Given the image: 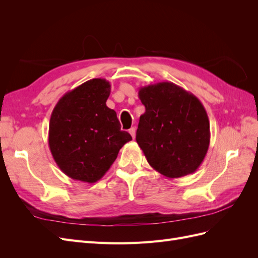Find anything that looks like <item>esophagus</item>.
Instances as JSON below:
<instances>
[{"label":"esophagus","mask_w":258,"mask_h":258,"mask_svg":"<svg viewBox=\"0 0 258 258\" xmlns=\"http://www.w3.org/2000/svg\"><path fill=\"white\" fill-rule=\"evenodd\" d=\"M129 134L131 135L132 139H135V138H136V128H135V127L130 128V129H129Z\"/></svg>","instance_id":"1"}]
</instances>
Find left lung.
<instances>
[{"label":"left lung","instance_id":"1","mask_svg":"<svg viewBox=\"0 0 258 258\" xmlns=\"http://www.w3.org/2000/svg\"><path fill=\"white\" fill-rule=\"evenodd\" d=\"M139 98L145 113L136 139L151 167L170 178L194 173L210 144V122L199 99L170 82L141 87Z\"/></svg>","mask_w":258,"mask_h":258}]
</instances>
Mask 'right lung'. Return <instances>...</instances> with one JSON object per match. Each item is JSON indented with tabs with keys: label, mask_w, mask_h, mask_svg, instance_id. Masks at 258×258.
Returning <instances> with one entry per match:
<instances>
[{
	"label": "right lung",
	"mask_w": 258,
	"mask_h": 258,
	"mask_svg": "<svg viewBox=\"0 0 258 258\" xmlns=\"http://www.w3.org/2000/svg\"><path fill=\"white\" fill-rule=\"evenodd\" d=\"M111 85L93 79L67 92L50 116L48 144L60 170L69 177L95 183L132 138L120 130L116 112L106 106Z\"/></svg>",
	"instance_id": "add662e5"
}]
</instances>
